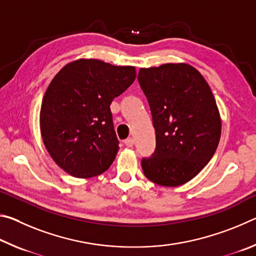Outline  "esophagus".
<instances>
[{
  "label": "esophagus",
  "instance_id": "34e87169",
  "mask_svg": "<svg viewBox=\"0 0 256 256\" xmlns=\"http://www.w3.org/2000/svg\"><path fill=\"white\" fill-rule=\"evenodd\" d=\"M125 144H126L128 146H133L134 138H128L126 140H125Z\"/></svg>",
  "mask_w": 256,
  "mask_h": 256
}]
</instances>
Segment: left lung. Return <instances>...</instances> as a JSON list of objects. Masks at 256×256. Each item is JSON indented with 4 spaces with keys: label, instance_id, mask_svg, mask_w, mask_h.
Instances as JSON below:
<instances>
[{
    "label": "left lung",
    "instance_id": "obj_1",
    "mask_svg": "<svg viewBox=\"0 0 256 256\" xmlns=\"http://www.w3.org/2000/svg\"><path fill=\"white\" fill-rule=\"evenodd\" d=\"M138 80L148 99L156 149L141 160L146 177L178 186L210 162L222 134V120L209 84L188 64L140 68Z\"/></svg>",
    "mask_w": 256,
    "mask_h": 256
}]
</instances>
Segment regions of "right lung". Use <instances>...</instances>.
<instances>
[{"mask_svg": "<svg viewBox=\"0 0 256 256\" xmlns=\"http://www.w3.org/2000/svg\"><path fill=\"white\" fill-rule=\"evenodd\" d=\"M136 80L133 66L79 60L64 66L47 88L40 131L54 162L78 178L102 174L120 149L110 104Z\"/></svg>", "mask_w": 256, "mask_h": 256, "instance_id": "1", "label": "right lung"}]
</instances>
